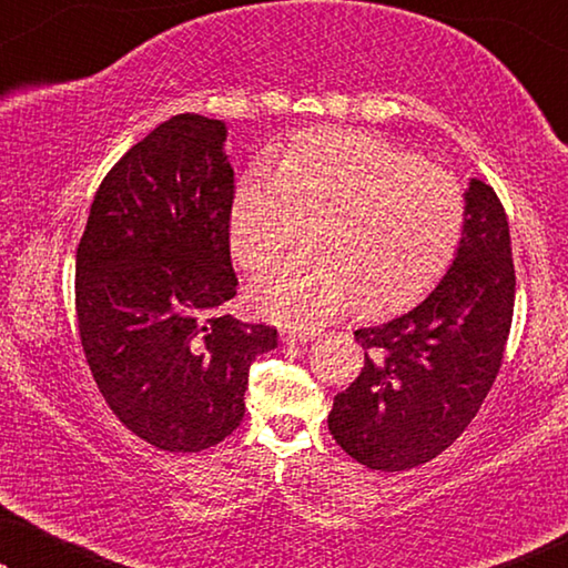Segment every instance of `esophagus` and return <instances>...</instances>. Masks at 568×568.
<instances>
[{
    "label": "esophagus",
    "mask_w": 568,
    "mask_h": 568,
    "mask_svg": "<svg viewBox=\"0 0 568 568\" xmlns=\"http://www.w3.org/2000/svg\"><path fill=\"white\" fill-rule=\"evenodd\" d=\"M313 338H315V331H302V333L284 331V333H282V341H284V344H290V346H294V344H307V341H313Z\"/></svg>",
    "instance_id": "esophagus-1"
}]
</instances>
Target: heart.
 <instances>
[{"mask_svg":"<svg viewBox=\"0 0 568 568\" xmlns=\"http://www.w3.org/2000/svg\"><path fill=\"white\" fill-rule=\"evenodd\" d=\"M313 261H286L255 278L251 302L263 317L315 331L359 305L406 307L455 258L465 224L460 183L422 154L346 129L300 136L278 173L255 162L232 193L230 251L261 271L290 251L302 222H317Z\"/></svg>","mask_w":568,"mask_h":568,"instance_id":"obj_1","label":"heart"}]
</instances>
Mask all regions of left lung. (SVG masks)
Listing matches in <instances>:
<instances>
[{
	"instance_id": "left-lung-1",
	"label": "left lung",
	"mask_w": 568,
	"mask_h": 568,
	"mask_svg": "<svg viewBox=\"0 0 568 568\" xmlns=\"http://www.w3.org/2000/svg\"><path fill=\"white\" fill-rule=\"evenodd\" d=\"M515 313L509 222L491 185L473 178L453 266L429 297L354 331L359 377L333 398L328 429L372 470L429 463L460 437L499 375Z\"/></svg>"
}]
</instances>
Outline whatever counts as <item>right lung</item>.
I'll list each match as a JSON object with an SVG mask.
<instances>
[{"label":"right lung","instance_id":"obj_1","mask_svg":"<svg viewBox=\"0 0 568 568\" xmlns=\"http://www.w3.org/2000/svg\"><path fill=\"white\" fill-rule=\"evenodd\" d=\"M227 126L181 113L100 183L77 245V325L123 426L165 453L220 445L245 416L247 372L276 328L222 315L237 294Z\"/></svg>","mask_w":568,"mask_h":568}]
</instances>
